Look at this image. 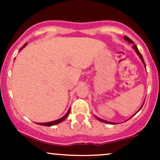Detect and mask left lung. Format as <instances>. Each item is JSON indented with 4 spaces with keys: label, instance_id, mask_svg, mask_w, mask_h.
<instances>
[{
    "label": "left lung",
    "instance_id": "left-lung-1",
    "mask_svg": "<svg viewBox=\"0 0 160 160\" xmlns=\"http://www.w3.org/2000/svg\"><path fill=\"white\" fill-rule=\"evenodd\" d=\"M124 39H125V40H126V41H127L128 43H132V44H133V43H134V42L132 41V40L131 39H129V38H128V37H126V36H124ZM132 48L134 49V50L135 51V52L137 53V54H138V56H139V58H141V61H142L143 64H144V67L146 68V65H145V62H144V58H143V57H142V56H141V53H140V52H139V50H138V47H137V46H136V45H133V46H132ZM144 103H143L142 106L144 105ZM142 106H141L140 109L138 110V111H140V110L141 109V108H142ZM138 111H137V112H138ZM137 112H136V113H137ZM135 114H134V115H135ZM134 115H133V116H134ZM133 116H132V117H133ZM95 118L97 119V120H98L99 121H101V122H105V123H108V124H116L115 122H109V121H107V120H102V119L99 118V117H96V116H95ZM130 118H131V117H130ZM130 118H129V119H130Z\"/></svg>",
    "mask_w": 160,
    "mask_h": 160
}]
</instances>
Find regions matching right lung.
<instances>
[{
  "label": "right lung",
  "instance_id": "add662e5",
  "mask_svg": "<svg viewBox=\"0 0 160 160\" xmlns=\"http://www.w3.org/2000/svg\"><path fill=\"white\" fill-rule=\"evenodd\" d=\"M26 45H27V43H25V44H24V46H23L22 47H21V49H19V51H21L22 49L24 48V47H25V46H26ZM70 111H71V108H69V110H68V111L67 113H66V114H65V116H64V117H62V118L58 119V120L52 121V122H38V123H37V124L41 125V126H54V125L58 124V123H60V122H62V121L65 120L66 118H67L68 116L69 115Z\"/></svg>",
  "mask_w": 160,
  "mask_h": 160
}]
</instances>
